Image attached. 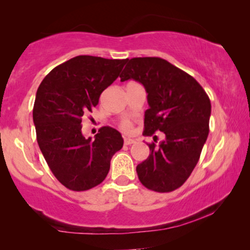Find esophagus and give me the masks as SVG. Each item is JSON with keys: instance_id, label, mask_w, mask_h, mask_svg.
I'll list each match as a JSON object with an SVG mask.
<instances>
[{"instance_id": "esophagus-1", "label": "esophagus", "mask_w": 250, "mask_h": 250, "mask_svg": "<svg viewBox=\"0 0 250 250\" xmlns=\"http://www.w3.org/2000/svg\"><path fill=\"white\" fill-rule=\"evenodd\" d=\"M133 143H135V140H133V139H125V146H131V145H133Z\"/></svg>"}]
</instances>
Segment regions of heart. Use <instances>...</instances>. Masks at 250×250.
<instances>
[{
  "instance_id": "1",
  "label": "heart",
  "mask_w": 250,
  "mask_h": 250,
  "mask_svg": "<svg viewBox=\"0 0 250 250\" xmlns=\"http://www.w3.org/2000/svg\"><path fill=\"white\" fill-rule=\"evenodd\" d=\"M120 126H121L122 131H125V133H129V132H131V130H132V125H131L130 121L122 122Z\"/></svg>"
}]
</instances>
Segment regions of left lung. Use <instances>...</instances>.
Returning <instances> with one entry per match:
<instances>
[{
    "mask_svg": "<svg viewBox=\"0 0 250 250\" xmlns=\"http://www.w3.org/2000/svg\"><path fill=\"white\" fill-rule=\"evenodd\" d=\"M120 78L133 79L146 88L149 109L143 135L156 131L166 134L158 146L149 145L150 155L137 167L139 180L152 191H174L191 175L206 142L208 96L191 75L159 57L128 59Z\"/></svg>",
    "mask_w": 250,
    "mask_h": 250,
    "instance_id": "1",
    "label": "left lung"
}]
</instances>
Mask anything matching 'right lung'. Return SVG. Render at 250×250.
<instances>
[{
	"mask_svg": "<svg viewBox=\"0 0 250 250\" xmlns=\"http://www.w3.org/2000/svg\"><path fill=\"white\" fill-rule=\"evenodd\" d=\"M126 61L76 56L55 67L37 89L33 109L37 143L55 177L71 191L100 184L124 146L120 132L111 126L100 128L95 140L84 138L82 118L98 104Z\"/></svg>",
	"mask_w": 250,
	"mask_h": 250,
	"instance_id": "add662e5",
	"label": "right lung"
}]
</instances>
